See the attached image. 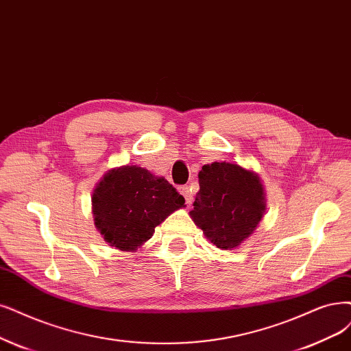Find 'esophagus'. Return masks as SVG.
I'll return each mask as SVG.
<instances>
[{
	"instance_id": "34e87169",
	"label": "esophagus",
	"mask_w": 351,
	"mask_h": 351,
	"mask_svg": "<svg viewBox=\"0 0 351 351\" xmlns=\"http://www.w3.org/2000/svg\"><path fill=\"white\" fill-rule=\"evenodd\" d=\"M179 192L184 195L186 204L191 205L192 201H193V193H192V191L189 189V186H179Z\"/></svg>"
}]
</instances>
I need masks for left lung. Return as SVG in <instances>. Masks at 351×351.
<instances>
[{"mask_svg":"<svg viewBox=\"0 0 351 351\" xmlns=\"http://www.w3.org/2000/svg\"><path fill=\"white\" fill-rule=\"evenodd\" d=\"M191 218L218 249L232 250L247 240L266 213L262 179L237 163L204 165Z\"/></svg>","mask_w":351,"mask_h":351,"instance_id":"obj_1","label":"left lung"}]
</instances>
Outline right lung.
<instances>
[{
	"mask_svg": "<svg viewBox=\"0 0 351 351\" xmlns=\"http://www.w3.org/2000/svg\"><path fill=\"white\" fill-rule=\"evenodd\" d=\"M94 224L110 245L137 252L185 199L162 176L136 165L110 169L93 192Z\"/></svg>",
	"mask_w": 351,
	"mask_h": 351,
	"instance_id": "obj_1",
	"label": "right lung"
}]
</instances>
